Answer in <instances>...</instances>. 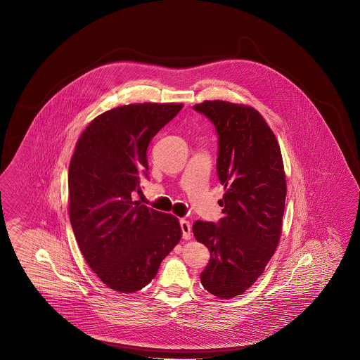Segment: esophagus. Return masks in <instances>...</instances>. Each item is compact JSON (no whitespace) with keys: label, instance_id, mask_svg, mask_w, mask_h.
<instances>
[{"label":"esophagus","instance_id":"esophagus-1","mask_svg":"<svg viewBox=\"0 0 360 360\" xmlns=\"http://www.w3.org/2000/svg\"><path fill=\"white\" fill-rule=\"evenodd\" d=\"M181 229H182L184 239H191V224H190V221H187L185 219H181Z\"/></svg>","mask_w":360,"mask_h":360}]
</instances>
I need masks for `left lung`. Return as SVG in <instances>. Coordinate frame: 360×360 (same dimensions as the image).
Returning a JSON list of instances; mask_svg holds the SVG:
<instances>
[{
  "label": "left lung",
  "mask_w": 360,
  "mask_h": 360,
  "mask_svg": "<svg viewBox=\"0 0 360 360\" xmlns=\"http://www.w3.org/2000/svg\"><path fill=\"white\" fill-rule=\"evenodd\" d=\"M194 109L218 131V175L226 190L218 226L200 220L193 226L195 239L211 253L200 281L208 293L229 300L256 283L278 245L286 196L283 155L253 107L205 100Z\"/></svg>",
  "instance_id": "obj_1"
}]
</instances>
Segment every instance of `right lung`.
Listing matches in <instances>:
<instances>
[{"label": "right lung", "mask_w": 360, "mask_h": 360, "mask_svg": "<svg viewBox=\"0 0 360 360\" xmlns=\"http://www.w3.org/2000/svg\"><path fill=\"white\" fill-rule=\"evenodd\" d=\"M182 107L137 103L109 109L75 145L68 169L71 226L91 269L116 292L145 288L182 238L174 215L131 198L148 175L149 142Z\"/></svg>", "instance_id": "add662e5"}]
</instances>
